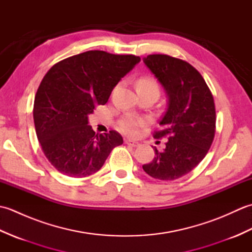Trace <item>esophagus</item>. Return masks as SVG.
<instances>
[{
	"label": "esophagus",
	"mask_w": 252,
	"mask_h": 252,
	"mask_svg": "<svg viewBox=\"0 0 252 252\" xmlns=\"http://www.w3.org/2000/svg\"><path fill=\"white\" fill-rule=\"evenodd\" d=\"M126 145H129L131 147H136L140 145V143L136 142V141H133V140H126Z\"/></svg>",
	"instance_id": "obj_1"
}]
</instances>
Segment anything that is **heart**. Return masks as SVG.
<instances>
[{"label": "heart", "mask_w": 252, "mask_h": 252, "mask_svg": "<svg viewBox=\"0 0 252 252\" xmlns=\"http://www.w3.org/2000/svg\"><path fill=\"white\" fill-rule=\"evenodd\" d=\"M136 85H148V87L158 88V84L156 83V81L151 78L140 79L137 81ZM145 125H146V120L140 119V118H135V117H126L120 121L119 126H120L121 131L125 132L126 134L130 136H134L137 134L138 129Z\"/></svg>", "instance_id": "b5f03b06"}]
</instances>
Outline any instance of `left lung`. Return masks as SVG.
I'll return each instance as SVG.
<instances>
[{
  "instance_id": "1",
  "label": "left lung",
  "mask_w": 252,
  "mask_h": 252,
  "mask_svg": "<svg viewBox=\"0 0 252 252\" xmlns=\"http://www.w3.org/2000/svg\"><path fill=\"white\" fill-rule=\"evenodd\" d=\"M143 61L168 98L161 129L154 133L155 138L168 141L162 152L154 147L156 156L143 169L154 179L173 181L189 173L210 148L216 133L215 100L201 74L187 62L162 54Z\"/></svg>"
}]
</instances>
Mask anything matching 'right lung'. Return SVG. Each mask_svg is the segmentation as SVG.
<instances>
[{
	"label": "right lung",
	"instance_id": "right-lung-1",
	"mask_svg": "<svg viewBox=\"0 0 252 252\" xmlns=\"http://www.w3.org/2000/svg\"><path fill=\"white\" fill-rule=\"evenodd\" d=\"M141 58L88 51L55 63L40 83L33 105L37 140L51 164L71 178L103 167L123 138L116 131L95 134L89 115L105 105L121 78Z\"/></svg>",
	"mask_w": 252,
	"mask_h": 252
}]
</instances>
